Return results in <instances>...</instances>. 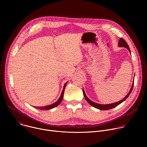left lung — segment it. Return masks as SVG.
Masks as SVG:
<instances>
[{"label":"left lung","instance_id":"left-lung-1","mask_svg":"<svg viewBox=\"0 0 147 147\" xmlns=\"http://www.w3.org/2000/svg\"><path fill=\"white\" fill-rule=\"evenodd\" d=\"M118 45H119V47H124V48H127L129 51L130 52V53L131 52H130V48L128 45V44H127L126 42H125V40L123 39V38H120L119 39V43H118ZM133 87H134V81H133V83L132 84V86L130 88V90L129 91V92L127 94V95L125 96L122 100H120V101H118L117 102H116V103H110V104H107V105H102V104H99V103H95V102H92V100H91L90 99L88 98V97L87 96V95H86V93H85V91L84 90V89H82V92H83V94H84V98H86V100L88 102V103H90V105H91V106L94 107V108H97L98 109H100V110H103V111H105V110H109V109H111L112 108H113L116 107H117V105H119V104H120L121 103H122L123 101H124L125 99H126L130 95V94H131L132 90H133Z\"/></svg>","mask_w":147,"mask_h":147}]
</instances>
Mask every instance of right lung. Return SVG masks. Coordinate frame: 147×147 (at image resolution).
<instances>
[{
  "label": "right lung",
  "instance_id": "obj_1",
  "mask_svg": "<svg viewBox=\"0 0 147 147\" xmlns=\"http://www.w3.org/2000/svg\"><path fill=\"white\" fill-rule=\"evenodd\" d=\"M66 84H67V82H66V83L65 84L64 87H63V91H62V92H61V95H60V98H59V99H58L56 102H55V103H52V104H51V105H47V106H45V107H35L34 108H38V109H41V110H49V109H51L54 108H55L56 107L58 106L59 105L60 103V102H61L63 98L64 92H65V90Z\"/></svg>",
  "mask_w": 147,
  "mask_h": 147
}]
</instances>
